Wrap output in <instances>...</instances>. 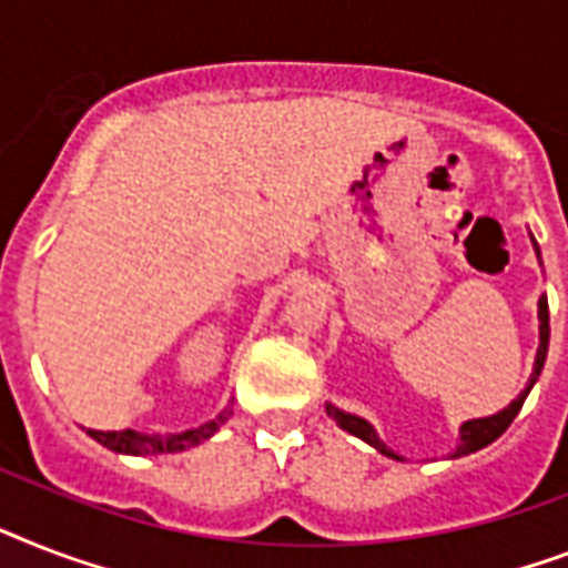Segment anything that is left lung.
<instances>
[{"mask_svg":"<svg viewBox=\"0 0 568 568\" xmlns=\"http://www.w3.org/2000/svg\"><path fill=\"white\" fill-rule=\"evenodd\" d=\"M531 244H534V253H537L539 260V244L537 239L531 236ZM542 265V262H539ZM537 321H539V347H537V356H534V373L531 379H528V385H525V390L519 396H516L514 403L508 405V408H501V412L490 414V417H476V419H467V423H460V432H458V446H455V452H452L449 458H464V455H473V452L484 449L487 444H493L496 437L505 435V428L514 423V417L519 414V408H523L525 396L531 394V388L537 385L539 373H542V364H546V356H548V300L546 294L539 297L537 303ZM326 414H329L335 423H338L344 432H349V435L362 437L364 444L373 446V449L379 452V455H385V458H394V460H405L403 455H396L394 449H388L385 446V440L379 437V432L367 423L364 417H358V414H349L344 412V408H338V405L326 403Z\"/></svg>","mask_w":568,"mask_h":568,"instance_id":"8db88e82","label":"left lung"}]
</instances>
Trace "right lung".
Listing matches in <instances>:
<instances>
[{
    "label": "right lung",
    "mask_w": 568,
    "mask_h": 568,
    "mask_svg": "<svg viewBox=\"0 0 568 568\" xmlns=\"http://www.w3.org/2000/svg\"><path fill=\"white\" fill-rule=\"evenodd\" d=\"M230 414H233V399H230V405H224V412L215 419L197 428L178 432V435H145V432H133V428H124V432H95V428H90V437L99 440L101 446H108L110 452H119V455H169V452L192 449V446L210 440L227 423Z\"/></svg>",
    "instance_id": "obj_1"
}]
</instances>
